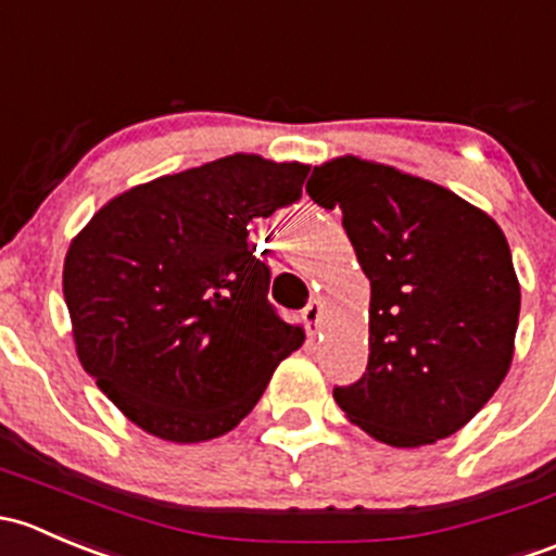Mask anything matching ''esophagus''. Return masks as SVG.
<instances>
[{"instance_id": "obj_1", "label": "esophagus", "mask_w": 556, "mask_h": 556, "mask_svg": "<svg viewBox=\"0 0 556 556\" xmlns=\"http://www.w3.org/2000/svg\"><path fill=\"white\" fill-rule=\"evenodd\" d=\"M302 318H305V324L311 326L313 331H318V318H320V300H318V296H313V300L307 302L305 311H302Z\"/></svg>"}]
</instances>
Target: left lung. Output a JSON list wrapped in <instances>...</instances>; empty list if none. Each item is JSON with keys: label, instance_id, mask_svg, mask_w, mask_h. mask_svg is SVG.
I'll return each mask as SVG.
<instances>
[{"label": "left lung", "instance_id": "8db88e82", "mask_svg": "<svg viewBox=\"0 0 556 556\" xmlns=\"http://www.w3.org/2000/svg\"><path fill=\"white\" fill-rule=\"evenodd\" d=\"M307 194L342 211L371 283L369 364L334 402L391 447L452 437L514 358L522 294L506 236L447 187L353 154L316 165Z\"/></svg>", "mask_w": 556, "mask_h": 556}]
</instances>
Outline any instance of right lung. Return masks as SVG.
<instances>
[{
  "label": "right lung",
  "mask_w": 556,
  "mask_h": 556,
  "mask_svg": "<svg viewBox=\"0 0 556 556\" xmlns=\"http://www.w3.org/2000/svg\"><path fill=\"white\" fill-rule=\"evenodd\" d=\"M311 165L262 154L130 187L72 238L64 300L79 364L163 442L225 437L305 342L267 302L249 225L302 198Z\"/></svg>",
  "instance_id": "1"
}]
</instances>
